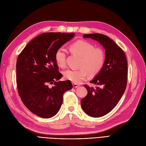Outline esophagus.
Here are the masks:
<instances>
[{
  "mask_svg": "<svg viewBox=\"0 0 146 146\" xmlns=\"http://www.w3.org/2000/svg\"><path fill=\"white\" fill-rule=\"evenodd\" d=\"M72 85H73V87L75 88H78V87L80 86V85H79L78 84H77V83H72Z\"/></svg>",
  "mask_w": 146,
  "mask_h": 146,
  "instance_id": "34e87169",
  "label": "esophagus"
}]
</instances>
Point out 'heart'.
I'll return each instance as SVG.
<instances>
[{
	"label": "heart",
	"mask_w": 146,
	"mask_h": 146,
	"mask_svg": "<svg viewBox=\"0 0 146 146\" xmlns=\"http://www.w3.org/2000/svg\"><path fill=\"white\" fill-rule=\"evenodd\" d=\"M72 54L81 56L77 69H68L63 72L64 77L74 83H80L87 77L97 75L103 69L106 61L105 52L102 48H95L88 41L80 40L69 46ZM55 60L60 68H64L66 64V54L63 48L58 49L55 53Z\"/></svg>",
	"instance_id": "heart-1"
}]
</instances>
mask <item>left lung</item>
Listing matches in <instances>:
<instances>
[{"label":"left lung","mask_w":146,"mask_h":146,"mask_svg":"<svg viewBox=\"0 0 146 146\" xmlns=\"http://www.w3.org/2000/svg\"><path fill=\"white\" fill-rule=\"evenodd\" d=\"M83 37L98 41L106 50L104 66L90 82L98 86L94 88L84 84L88 94L81 101L85 113L92 117H100L116 106L125 91L127 82V58L123 49L104 34H84Z\"/></svg>","instance_id":"8db88e82"}]
</instances>
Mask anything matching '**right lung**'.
Wrapping results in <instances>:
<instances>
[{
  "mask_svg": "<svg viewBox=\"0 0 146 146\" xmlns=\"http://www.w3.org/2000/svg\"><path fill=\"white\" fill-rule=\"evenodd\" d=\"M74 36V33H43L30 41L19 55V95L25 106L40 117L56 115L62 104L63 94L72 88L71 81H58L62 74L54 56L57 50ZM49 84L53 85L48 87Z\"/></svg>",
  "mask_w": 146,
  "mask_h": 146,
  "instance_id": "add662e5",
  "label": "right lung"
}]
</instances>
